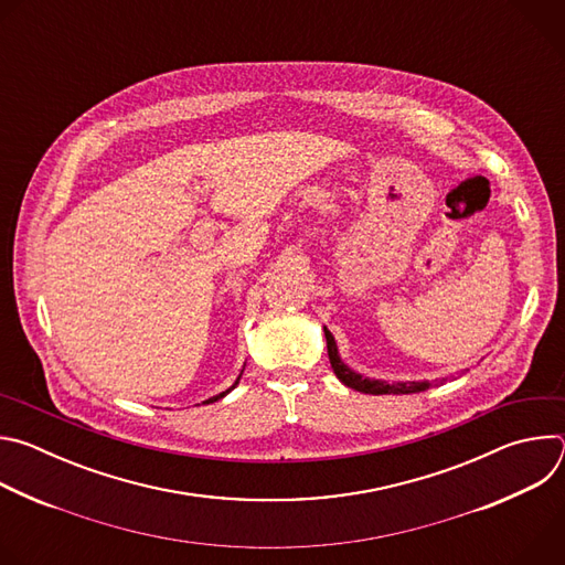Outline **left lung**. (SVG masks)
I'll list each match as a JSON object with an SVG mask.
<instances>
[{"label":"left lung","mask_w":565,"mask_h":565,"mask_svg":"<svg viewBox=\"0 0 565 565\" xmlns=\"http://www.w3.org/2000/svg\"><path fill=\"white\" fill-rule=\"evenodd\" d=\"M324 335H327V349H329V360H331V366L335 371V375L340 377L342 384L355 388V391H362V393H371V395H384V393H393V395H399V393H420L425 388H429V382H397V384H386L382 380H371V377H362L360 373H355L353 369H349L342 360H340V353H338V344H335V338L331 335V331L324 327Z\"/></svg>","instance_id":"8db88e82"}]
</instances>
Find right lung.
I'll use <instances>...</instances> for the list:
<instances>
[{"instance_id": "add662e5", "label": "right lung", "mask_w": 565, "mask_h": 565, "mask_svg": "<svg viewBox=\"0 0 565 565\" xmlns=\"http://www.w3.org/2000/svg\"><path fill=\"white\" fill-rule=\"evenodd\" d=\"M234 388V386H232ZM225 393H230V388L227 391H223V393H218V395H214V397H210V399H205V405H210V402H216V399H221Z\"/></svg>"}]
</instances>
